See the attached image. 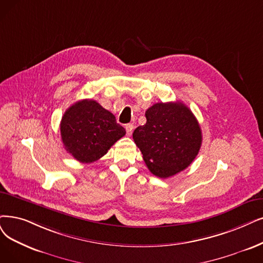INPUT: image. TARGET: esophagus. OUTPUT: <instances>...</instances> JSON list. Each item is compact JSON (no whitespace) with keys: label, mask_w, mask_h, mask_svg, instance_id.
Here are the masks:
<instances>
[{"label":"esophagus","mask_w":263,"mask_h":263,"mask_svg":"<svg viewBox=\"0 0 263 263\" xmlns=\"http://www.w3.org/2000/svg\"><path fill=\"white\" fill-rule=\"evenodd\" d=\"M125 129H126V133H127V135L128 136H130L132 135V133H133V129H134V125L133 124H126L125 125Z\"/></svg>","instance_id":"1"}]
</instances>
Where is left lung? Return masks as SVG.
Wrapping results in <instances>:
<instances>
[{
  "label": "left lung",
  "mask_w": 263,
  "mask_h": 263,
  "mask_svg": "<svg viewBox=\"0 0 263 263\" xmlns=\"http://www.w3.org/2000/svg\"><path fill=\"white\" fill-rule=\"evenodd\" d=\"M145 118L133 138L149 171L168 178L185 170L202 144V130L192 111L180 101L159 102L145 111Z\"/></svg>",
  "instance_id": "left-lung-1"
}]
</instances>
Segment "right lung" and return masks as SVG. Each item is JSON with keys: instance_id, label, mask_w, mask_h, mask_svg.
Wrapping results in <instances>:
<instances>
[{"instance_id": "obj_1", "label": "right lung", "mask_w": 263, "mask_h": 263, "mask_svg": "<svg viewBox=\"0 0 263 263\" xmlns=\"http://www.w3.org/2000/svg\"><path fill=\"white\" fill-rule=\"evenodd\" d=\"M65 149L81 163H92L126 134L114 115L92 99L76 102L60 123Z\"/></svg>"}]
</instances>
